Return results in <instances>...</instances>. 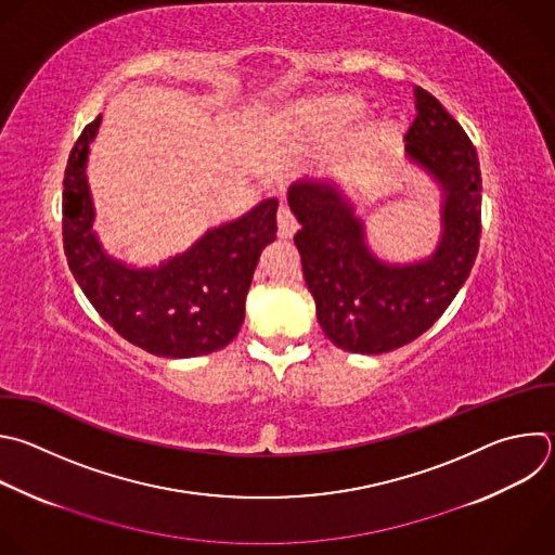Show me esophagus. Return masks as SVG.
<instances>
[{
  "instance_id": "34e87169",
  "label": "esophagus",
  "mask_w": 555,
  "mask_h": 555,
  "mask_svg": "<svg viewBox=\"0 0 555 555\" xmlns=\"http://www.w3.org/2000/svg\"><path fill=\"white\" fill-rule=\"evenodd\" d=\"M276 222H279V237H283V240H289V237L298 231V222H296V218L292 216V211H289L287 205H281V207H279Z\"/></svg>"
}]
</instances>
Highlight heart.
<instances>
[{"label": "heart", "mask_w": 555, "mask_h": 555, "mask_svg": "<svg viewBox=\"0 0 555 555\" xmlns=\"http://www.w3.org/2000/svg\"><path fill=\"white\" fill-rule=\"evenodd\" d=\"M359 111L361 102L354 95L328 93L300 102L292 113V121L298 128H331L352 119Z\"/></svg>", "instance_id": "b5f03b06"}]
</instances>
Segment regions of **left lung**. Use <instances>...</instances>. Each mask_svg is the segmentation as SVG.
I'll use <instances>...</instances> for the list:
<instances>
[{"mask_svg":"<svg viewBox=\"0 0 555 555\" xmlns=\"http://www.w3.org/2000/svg\"><path fill=\"white\" fill-rule=\"evenodd\" d=\"M408 158L442 190V233L431 257L386 263L365 244L363 220L335 184L305 178L287 203L300 231L294 244L324 335L348 352L379 354L423 335L470 274L481 235V171L464 128L416 87Z\"/></svg>","mask_w":555,"mask_h":555,"instance_id":"obj_1","label":"left lung"}]
</instances>
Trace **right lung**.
I'll return each mask as SVG.
<instances>
[{"mask_svg": "<svg viewBox=\"0 0 555 555\" xmlns=\"http://www.w3.org/2000/svg\"><path fill=\"white\" fill-rule=\"evenodd\" d=\"M102 115L72 147L63 180V246L69 270L95 311L130 344L171 359L224 348L242 328L246 294L261 250L276 240V198L207 231L190 250L158 268L108 257L93 231L87 182L89 143Z\"/></svg>", "mask_w": 555, "mask_h": 555, "instance_id": "1", "label": "right lung"}]
</instances>
